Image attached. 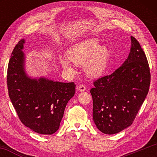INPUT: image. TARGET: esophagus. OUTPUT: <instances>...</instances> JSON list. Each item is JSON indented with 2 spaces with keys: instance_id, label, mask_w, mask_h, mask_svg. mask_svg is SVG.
<instances>
[{
  "instance_id": "1",
  "label": "esophagus",
  "mask_w": 157,
  "mask_h": 157,
  "mask_svg": "<svg viewBox=\"0 0 157 157\" xmlns=\"http://www.w3.org/2000/svg\"><path fill=\"white\" fill-rule=\"evenodd\" d=\"M78 90L79 92H82L86 90V86L84 85H79V86L78 87Z\"/></svg>"
}]
</instances>
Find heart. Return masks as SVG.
Wrapping results in <instances>:
<instances>
[{
    "label": "heart",
    "instance_id": "heart-1",
    "mask_svg": "<svg viewBox=\"0 0 157 157\" xmlns=\"http://www.w3.org/2000/svg\"><path fill=\"white\" fill-rule=\"evenodd\" d=\"M66 57L60 58L62 68L67 72L73 73L72 65L83 66L87 76L96 78L102 76L109 66L110 50L105 45H101L98 38L91 37L77 42L66 51Z\"/></svg>",
    "mask_w": 157,
    "mask_h": 157
}]
</instances>
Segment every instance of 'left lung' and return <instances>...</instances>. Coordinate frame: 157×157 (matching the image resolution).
Listing matches in <instances>:
<instances>
[{
  "label": "left lung",
  "instance_id": "obj_1",
  "mask_svg": "<svg viewBox=\"0 0 157 157\" xmlns=\"http://www.w3.org/2000/svg\"><path fill=\"white\" fill-rule=\"evenodd\" d=\"M130 38L128 57L110 75L95 81L90 90L94 121L106 134H117L131 125L149 91L147 57L136 39Z\"/></svg>",
  "mask_w": 157,
  "mask_h": 157
}]
</instances>
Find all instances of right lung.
<instances>
[{"instance_id":"1","label":"right lung","mask_w":157,"mask_h":157,"mask_svg":"<svg viewBox=\"0 0 157 157\" xmlns=\"http://www.w3.org/2000/svg\"><path fill=\"white\" fill-rule=\"evenodd\" d=\"M25 39L13 50L7 68L9 96L22 123L41 134H52L59 127L67 103L75 92L73 82L33 78L25 70Z\"/></svg>"}]
</instances>
